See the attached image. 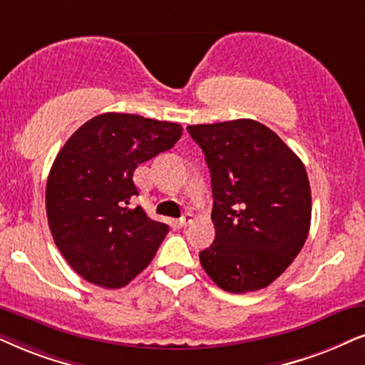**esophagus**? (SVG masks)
<instances>
[{
    "label": "esophagus",
    "mask_w": 365,
    "mask_h": 365,
    "mask_svg": "<svg viewBox=\"0 0 365 365\" xmlns=\"http://www.w3.org/2000/svg\"><path fill=\"white\" fill-rule=\"evenodd\" d=\"M192 220H193V215L188 214V212H187V214H183V215L178 219V225H180V227H185V225L190 224Z\"/></svg>",
    "instance_id": "34e87169"
}]
</instances>
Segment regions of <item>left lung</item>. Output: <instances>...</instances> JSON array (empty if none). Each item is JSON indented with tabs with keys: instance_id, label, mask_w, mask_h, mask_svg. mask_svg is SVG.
<instances>
[{
	"instance_id": "left-lung-1",
	"label": "left lung",
	"mask_w": 365,
	"mask_h": 365,
	"mask_svg": "<svg viewBox=\"0 0 365 365\" xmlns=\"http://www.w3.org/2000/svg\"><path fill=\"white\" fill-rule=\"evenodd\" d=\"M210 170L215 239L200 252L229 293L266 288L308 237L312 192L305 165L264 124L236 119L187 128Z\"/></svg>"
}]
</instances>
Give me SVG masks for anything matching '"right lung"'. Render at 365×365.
I'll return each instance as SVG.
<instances>
[{
  "label": "right lung",
  "mask_w": 365,
  "mask_h": 365,
  "mask_svg": "<svg viewBox=\"0 0 365 365\" xmlns=\"http://www.w3.org/2000/svg\"><path fill=\"white\" fill-rule=\"evenodd\" d=\"M182 126L138 114L89 119L58 151L45 205L58 251L92 284L123 288L150 264L168 225L129 207L140 163L173 148Z\"/></svg>",
  "instance_id": "obj_1"
}]
</instances>
